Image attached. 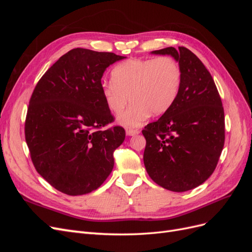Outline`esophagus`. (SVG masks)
I'll use <instances>...</instances> for the list:
<instances>
[{
    "mask_svg": "<svg viewBox=\"0 0 252 252\" xmlns=\"http://www.w3.org/2000/svg\"><path fill=\"white\" fill-rule=\"evenodd\" d=\"M140 130L139 129H126V134L127 135H135V134H139Z\"/></svg>",
    "mask_w": 252,
    "mask_h": 252,
    "instance_id": "obj_1",
    "label": "esophagus"
}]
</instances>
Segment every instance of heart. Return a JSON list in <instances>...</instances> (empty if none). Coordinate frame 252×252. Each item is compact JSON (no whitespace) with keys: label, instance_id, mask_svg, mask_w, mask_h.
I'll return each mask as SVG.
<instances>
[{"label":"heart","instance_id":"b5f03b06","mask_svg":"<svg viewBox=\"0 0 252 252\" xmlns=\"http://www.w3.org/2000/svg\"><path fill=\"white\" fill-rule=\"evenodd\" d=\"M112 81H103L101 93L107 108L114 114L131 104L118 122L128 128L143 125L150 114L162 116L168 111L180 94L183 73L170 57L130 59L119 63L111 71Z\"/></svg>","mask_w":252,"mask_h":252}]
</instances>
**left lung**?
<instances>
[{
    "instance_id": "left-lung-1",
    "label": "left lung",
    "mask_w": 252,
    "mask_h": 252,
    "mask_svg": "<svg viewBox=\"0 0 252 252\" xmlns=\"http://www.w3.org/2000/svg\"><path fill=\"white\" fill-rule=\"evenodd\" d=\"M170 55L183 73L171 108L142 130L144 164L152 181L175 192L193 189L215 171L225 142L222 100L210 72L186 47L152 51Z\"/></svg>"
}]
</instances>
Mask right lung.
Listing matches in <instances>:
<instances>
[{
    "instance_id": "1",
    "label": "right lung",
    "mask_w": 252,
    "mask_h": 252,
    "mask_svg": "<svg viewBox=\"0 0 252 252\" xmlns=\"http://www.w3.org/2000/svg\"><path fill=\"white\" fill-rule=\"evenodd\" d=\"M126 57L74 48L37 82L29 101L25 140L34 168L68 195L89 193L112 171L113 152L125 140L101 93L109 65Z\"/></svg>"
}]
</instances>
